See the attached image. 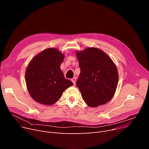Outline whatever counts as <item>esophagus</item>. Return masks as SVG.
Instances as JSON below:
<instances>
[{
    "mask_svg": "<svg viewBox=\"0 0 149 149\" xmlns=\"http://www.w3.org/2000/svg\"><path fill=\"white\" fill-rule=\"evenodd\" d=\"M76 78H73V79H71V81H72V83H74V84L75 85V83H76Z\"/></svg>",
    "mask_w": 149,
    "mask_h": 149,
    "instance_id": "34e87169",
    "label": "esophagus"
}]
</instances>
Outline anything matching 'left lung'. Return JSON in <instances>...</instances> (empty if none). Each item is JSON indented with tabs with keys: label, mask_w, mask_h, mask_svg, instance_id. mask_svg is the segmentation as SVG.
I'll return each mask as SVG.
<instances>
[{
	"label": "left lung",
	"mask_w": 149,
	"mask_h": 149,
	"mask_svg": "<svg viewBox=\"0 0 149 149\" xmlns=\"http://www.w3.org/2000/svg\"><path fill=\"white\" fill-rule=\"evenodd\" d=\"M76 54L81 70L76 85L83 100L92 107L107 103L113 97L118 82L114 63L96 48L77 51Z\"/></svg>",
	"instance_id": "obj_1"
}]
</instances>
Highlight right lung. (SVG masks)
I'll return each mask as SVG.
<instances>
[{
    "instance_id": "right-lung-1",
    "label": "right lung",
    "mask_w": 149,
    "mask_h": 149,
    "mask_svg": "<svg viewBox=\"0 0 149 149\" xmlns=\"http://www.w3.org/2000/svg\"><path fill=\"white\" fill-rule=\"evenodd\" d=\"M64 55L56 48H48L29 62L25 73L26 87L31 97L37 102L52 105L63 92L73 85L66 79L60 69Z\"/></svg>"
}]
</instances>
